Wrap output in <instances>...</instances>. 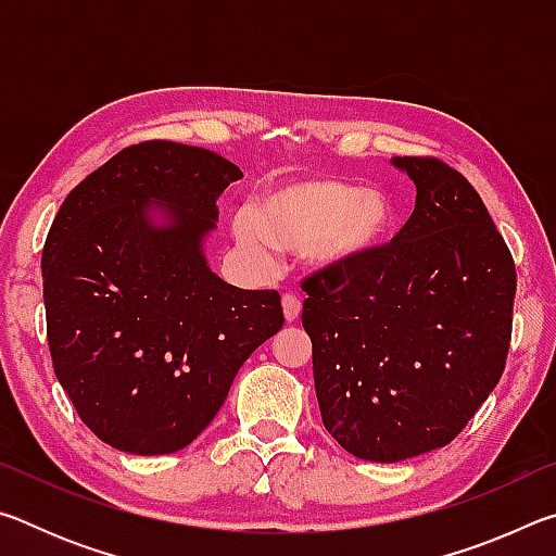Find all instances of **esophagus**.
<instances>
[{
    "label": "esophagus",
    "instance_id": "esophagus-1",
    "mask_svg": "<svg viewBox=\"0 0 556 556\" xmlns=\"http://www.w3.org/2000/svg\"><path fill=\"white\" fill-rule=\"evenodd\" d=\"M281 308H285V321L294 324L301 314V301L294 294L281 296Z\"/></svg>",
    "mask_w": 556,
    "mask_h": 556
}]
</instances>
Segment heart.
I'll return each instance as SVG.
<instances>
[{"label":"heart","instance_id":"obj_1","mask_svg":"<svg viewBox=\"0 0 556 556\" xmlns=\"http://www.w3.org/2000/svg\"><path fill=\"white\" fill-rule=\"evenodd\" d=\"M392 228L382 193L343 178L306 176L271 184L235 220V240L269 265L277 252L301 255L316 271H348L368 262Z\"/></svg>","mask_w":556,"mask_h":556}]
</instances>
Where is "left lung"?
<instances>
[{
	"instance_id": "1",
	"label": "left lung",
	"mask_w": 556,
	"mask_h": 556,
	"mask_svg": "<svg viewBox=\"0 0 556 556\" xmlns=\"http://www.w3.org/2000/svg\"><path fill=\"white\" fill-rule=\"evenodd\" d=\"M417 205L361 267L304 279L324 427L348 454L394 464L446 446L501 380L515 262L456 168L394 156Z\"/></svg>"
}]
</instances>
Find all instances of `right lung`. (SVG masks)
I'll list each match as a JSON object with an SVG mask.
<instances>
[{
  "label": "right lung",
  "mask_w": 556,
  "mask_h": 556,
  "mask_svg": "<svg viewBox=\"0 0 556 556\" xmlns=\"http://www.w3.org/2000/svg\"><path fill=\"white\" fill-rule=\"evenodd\" d=\"M238 178L220 154L156 139L122 149L53 218L41 257L53 370L112 448L191 444L285 324L275 289L232 287L205 260L215 203Z\"/></svg>",
  "instance_id": "1"
}]
</instances>
